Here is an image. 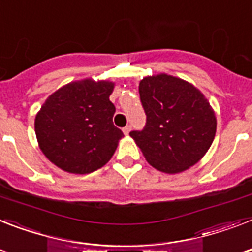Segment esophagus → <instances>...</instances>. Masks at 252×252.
Here are the masks:
<instances>
[{
    "instance_id": "1",
    "label": "esophagus",
    "mask_w": 252,
    "mask_h": 252,
    "mask_svg": "<svg viewBox=\"0 0 252 252\" xmlns=\"http://www.w3.org/2000/svg\"><path fill=\"white\" fill-rule=\"evenodd\" d=\"M130 130H132V126H126L123 128V132H124V134H126V136H128V134H129Z\"/></svg>"
}]
</instances>
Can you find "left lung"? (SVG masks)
<instances>
[{"label": "left lung", "instance_id": "obj_1", "mask_svg": "<svg viewBox=\"0 0 252 252\" xmlns=\"http://www.w3.org/2000/svg\"><path fill=\"white\" fill-rule=\"evenodd\" d=\"M138 91L146 124L129 134L146 160L165 173L183 172L200 160L216 133L215 112L203 94L164 73L145 77Z\"/></svg>", "mask_w": 252, "mask_h": 252}]
</instances>
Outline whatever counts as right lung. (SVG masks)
Wrapping results in <instances>:
<instances>
[{
  "label": "right lung",
  "mask_w": 252,
  "mask_h": 252,
  "mask_svg": "<svg viewBox=\"0 0 252 252\" xmlns=\"http://www.w3.org/2000/svg\"><path fill=\"white\" fill-rule=\"evenodd\" d=\"M114 84L88 79L67 84L46 99L34 120L45 157L71 173H91L115 153L124 134L112 123Z\"/></svg>",
  "instance_id": "right-lung-1"
}]
</instances>
